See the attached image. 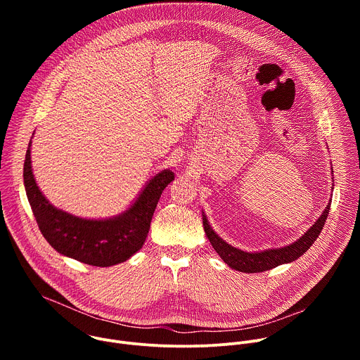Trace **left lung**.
Instances as JSON below:
<instances>
[{
	"label": "left lung",
	"mask_w": 360,
	"mask_h": 360,
	"mask_svg": "<svg viewBox=\"0 0 360 360\" xmlns=\"http://www.w3.org/2000/svg\"><path fill=\"white\" fill-rule=\"evenodd\" d=\"M330 211V202L328 207L325 208L323 214L321 218L315 222V225L307 231L300 239H297L295 243L281 248V249H269L264 252H256V253H249L243 252L240 249H236L222 240L214 229L210 226L207 217L203 215L202 224L205 233H207L210 242L212 243L214 249L218 252L221 256V259L229 265L232 269L239 271V272H246V274H258V272H265L269 269H274L282 264H289L293 262L295 259L300 258V256L309 249L316 238L321 235L323 225L328 219V214Z\"/></svg>",
	"instance_id": "1"
}]
</instances>
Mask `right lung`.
Here are the masks:
<instances>
[{
	"mask_svg": "<svg viewBox=\"0 0 360 360\" xmlns=\"http://www.w3.org/2000/svg\"><path fill=\"white\" fill-rule=\"evenodd\" d=\"M31 142L24 162V185L38 228L57 252L92 266H112L138 252L148 235L162 191L174 179L165 169L153 176L132 207L112 219L72 217L51 205L38 189L31 169Z\"/></svg>",
	"mask_w": 360,
	"mask_h": 360,
	"instance_id": "obj_1",
	"label": "right lung"
}]
</instances>
